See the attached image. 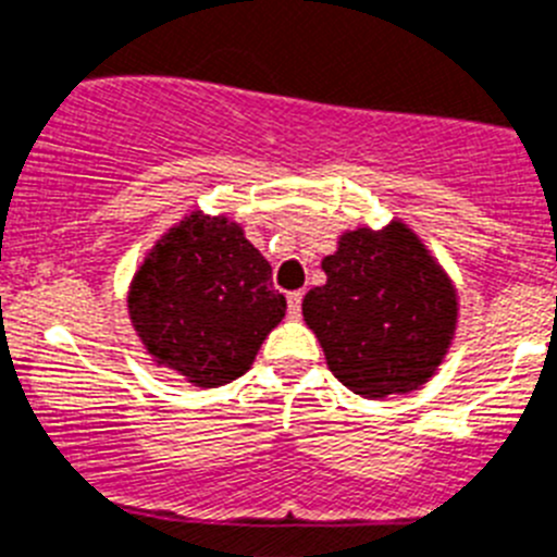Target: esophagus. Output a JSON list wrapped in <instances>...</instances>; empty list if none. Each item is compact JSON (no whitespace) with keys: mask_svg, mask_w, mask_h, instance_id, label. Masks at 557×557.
Returning <instances> with one entry per match:
<instances>
[{"mask_svg":"<svg viewBox=\"0 0 557 557\" xmlns=\"http://www.w3.org/2000/svg\"><path fill=\"white\" fill-rule=\"evenodd\" d=\"M302 313V290H290L288 294V315L290 319H297Z\"/></svg>","mask_w":557,"mask_h":557,"instance_id":"obj_1","label":"esophagus"}]
</instances>
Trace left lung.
I'll return each mask as SVG.
<instances>
[{
  "label": "left lung",
  "mask_w": 557,
  "mask_h": 557,
  "mask_svg": "<svg viewBox=\"0 0 557 557\" xmlns=\"http://www.w3.org/2000/svg\"><path fill=\"white\" fill-rule=\"evenodd\" d=\"M327 283L305 294L302 313L330 372L360 397L428 383L455 330L447 274L405 224L355 230L322 260Z\"/></svg>",
  "instance_id": "1"
}]
</instances>
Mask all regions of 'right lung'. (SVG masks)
<instances>
[{
	"label": "right lung",
	"mask_w": 557,
	"mask_h": 557,
	"mask_svg": "<svg viewBox=\"0 0 557 557\" xmlns=\"http://www.w3.org/2000/svg\"><path fill=\"white\" fill-rule=\"evenodd\" d=\"M283 315L269 260L238 224L202 213L154 244L129 288L149 355L202 388L242 377Z\"/></svg>",
	"instance_id": "add662e5"
}]
</instances>
